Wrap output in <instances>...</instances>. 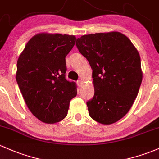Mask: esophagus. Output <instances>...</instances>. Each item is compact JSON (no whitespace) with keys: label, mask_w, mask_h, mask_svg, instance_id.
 Instances as JSON below:
<instances>
[{"label":"esophagus","mask_w":159,"mask_h":159,"mask_svg":"<svg viewBox=\"0 0 159 159\" xmlns=\"http://www.w3.org/2000/svg\"><path fill=\"white\" fill-rule=\"evenodd\" d=\"M83 80H82L81 79L79 80H78V81H77V84L79 85L80 87L82 86V84H83Z\"/></svg>","instance_id":"esophagus-1"}]
</instances>
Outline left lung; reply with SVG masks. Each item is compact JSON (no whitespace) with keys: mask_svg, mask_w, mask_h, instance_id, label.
<instances>
[{"mask_svg":"<svg viewBox=\"0 0 159 159\" xmlns=\"http://www.w3.org/2000/svg\"><path fill=\"white\" fill-rule=\"evenodd\" d=\"M76 45L93 70L95 94L86 102L89 116L102 124L117 122L131 108L140 87L139 52L118 32L83 35Z\"/></svg>","mask_w":159,"mask_h":159,"instance_id":"8db88e82","label":"left lung"}]
</instances>
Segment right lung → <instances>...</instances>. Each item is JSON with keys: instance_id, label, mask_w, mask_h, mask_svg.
<instances>
[{"instance_id": "add662e5", "label": "right lung", "mask_w": 159, "mask_h": 159, "mask_svg": "<svg viewBox=\"0 0 159 159\" xmlns=\"http://www.w3.org/2000/svg\"><path fill=\"white\" fill-rule=\"evenodd\" d=\"M74 35L39 33L27 42L19 57L16 80L32 114L46 124L62 120L76 85L66 80V56L75 45Z\"/></svg>"}]
</instances>
